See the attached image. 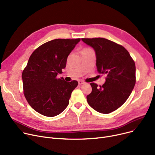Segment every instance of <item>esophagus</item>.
I'll return each mask as SVG.
<instances>
[{"label":"esophagus","instance_id":"1","mask_svg":"<svg viewBox=\"0 0 155 155\" xmlns=\"http://www.w3.org/2000/svg\"><path fill=\"white\" fill-rule=\"evenodd\" d=\"M78 84L79 85H83L85 84V82L83 80H78Z\"/></svg>","mask_w":155,"mask_h":155}]
</instances>
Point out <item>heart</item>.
<instances>
[{
    "label": "heart",
    "mask_w": 155,
    "mask_h": 155,
    "mask_svg": "<svg viewBox=\"0 0 155 155\" xmlns=\"http://www.w3.org/2000/svg\"><path fill=\"white\" fill-rule=\"evenodd\" d=\"M87 50H91V49H90V48H85V49H84V50H82V51H87ZM81 51V52H82Z\"/></svg>",
    "instance_id": "1"
}]
</instances>
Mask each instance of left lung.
Wrapping results in <instances>:
<instances>
[{"label": "left lung", "instance_id": "left-lung-1", "mask_svg": "<svg viewBox=\"0 0 155 155\" xmlns=\"http://www.w3.org/2000/svg\"><path fill=\"white\" fill-rule=\"evenodd\" d=\"M93 48L96 54L97 70L107 76L105 82L98 87L91 83L92 92L87 96L90 106L102 114L119 108L131 95L136 84L134 60L123 46L102 38H82Z\"/></svg>", "mask_w": 155, "mask_h": 155}]
</instances>
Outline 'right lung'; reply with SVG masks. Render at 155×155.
Instances as JSON below:
<instances>
[{"mask_svg": "<svg viewBox=\"0 0 155 155\" xmlns=\"http://www.w3.org/2000/svg\"><path fill=\"white\" fill-rule=\"evenodd\" d=\"M80 39H56L38 47L22 71L24 94L30 106L47 117L60 114L67 108L78 82L57 78L66 67L68 56Z\"/></svg>", "mask_w": 155, "mask_h": 155, "instance_id": "1", "label": "right lung"}]
</instances>
